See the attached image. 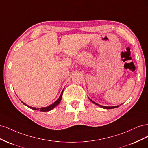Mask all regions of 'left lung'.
<instances>
[{"label": "left lung", "instance_id": "1", "mask_svg": "<svg viewBox=\"0 0 148 148\" xmlns=\"http://www.w3.org/2000/svg\"><path fill=\"white\" fill-rule=\"evenodd\" d=\"M91 102H92L94 104H96V105H97L98 106H99V107H102V108H104V109H114V108H117V107H119V106H114V107H106V106H101V105H99V104H97V103H96V102H95L94 101H92V100H91Z\"/></svg>", "mask_w": 148, "mask_h": 148}]
</instances>
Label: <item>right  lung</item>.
Listing matches in <instances>:
<instances>
[{"instance_id": "obj_1", "label": "right lung", "mask_w": 148, "mask_h": 148, "mask_svg": "<svg viewBox=\"0 0 148 148\" xmlns=\"http://www.w3.org/2000/svg\"><path fill=\"white\" fill-rule=\"evenodd\" d=\"M63 91H64V90L62 91V92L61 95H60V96L59 99H58L55 102H53L52 104H51V105H50V106H49L48 107H41V108L39 109V108H37V107H30V106H28V105H26V104H25V103H24L23 102H22V101H21V102L23 103V104L24 105H25V106H26L27 107H29L30 109H33V110H39V111H41V112H48V111L51 110H52V109L54 108V107H55L56 106H57L58 104H59V103L60 102L61 99H62V94H63Z\"/></svg>"}]
</instances>
